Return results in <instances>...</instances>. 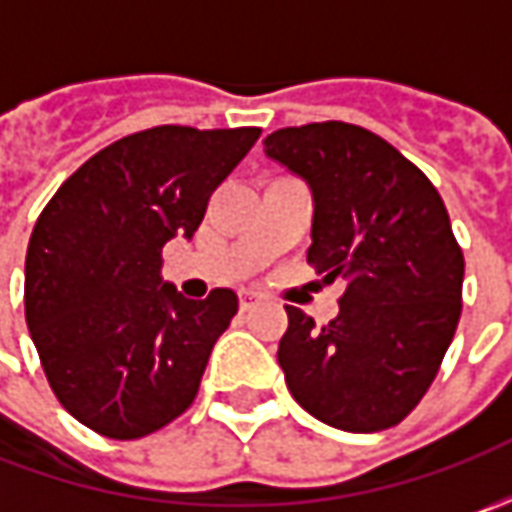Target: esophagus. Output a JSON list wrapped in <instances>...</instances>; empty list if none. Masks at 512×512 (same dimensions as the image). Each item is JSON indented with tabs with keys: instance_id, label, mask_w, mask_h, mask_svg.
Here are the masks:
<instances>
[{
	"instance_id": "1",
	"label": "esophagus",
	"mask_w": 512,
	"mask_h": 512,
	"mask_svg": "<svg viewBox=\"0 0 512 512\" xmlns=\"http://www.w3.org/2000/svg\"><path fill=\"white\" fill-rule=\"evenodd\" d=\"M256 302H259V299H256L253 293H242V296H239V307H242V313L253 310V307H256Z\"/></svg>"
}]
</instances>
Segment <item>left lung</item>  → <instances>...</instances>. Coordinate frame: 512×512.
I'll return each instance as SVG.
<instances>
[{
    "mask_svg": "<svg viewBox=\"0 0 512 512\" xmlns=\"http://www.w3.org/2000/svg\"><path fill=\"white\" fill-rule=\"evenodd\" d=\"M265 153L313 187L307 265L344 282L327 325L285 307L287 390L330 427H396L430 390L462 316L464 253L442 196L390 142L347 122L276 130Z\"/></svg>",
    "mask_w": 512,
    "mask_h": 512,
    "instance_id": "obj_1",
    "label": "left lung"
}]
</instances>
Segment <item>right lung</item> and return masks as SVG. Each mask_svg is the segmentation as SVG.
I'll use <instances>...</instances> for the list:
<instances>
[{"instance_id":"obj_1","label":"right lung","mask_w":512,"mask_h":512,"mask_svg":"<svg viewBox=\"0 0 512 512\" xmlns=\"http://www.w3.org/2000/svg\"><path fill=\"white\" fill-rule=\"evenodd\" d=\"M259 133H130L93 153L39 213L25 256L30 339L53 396L99 436H150L196 399L239 299L216 287L190 302L162 285V247L196 233Z\"/></svg>"}]
</instances>
